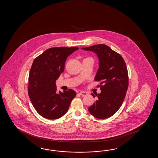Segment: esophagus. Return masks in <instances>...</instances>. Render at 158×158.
<instances>
[{"label":"esophagus","mask_w":158,"mask_h":158,"mask_svg":"<svg viewBox=\"0 0 158 158\" xmlns=\"http://www.w3.org/2000/svg\"><path fill=\"white\" fill-rule=\"evenodd\" d=\"M79 94H80V95H82V96H86V95H87V93H86V92H85V91H81Z\"/></svg>","instance_id":"34e87169"}]
</instances>
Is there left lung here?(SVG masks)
I'll use <instances>...</instances> for the list:
<instances>
[{
    "label": "left lung",
    "mask_w": 158,
    "mask_h": 158,
    "mask_svg": "<svg viewBox=\"0 0 158 158\" xmlns=\"http://www.w3.org/2000/svg\"><path fill=\"white\" fill-rule=\"evenodd\" d=\"M82 49L95 52L99 60L94 80L101 82L98 87L101 88V93L96 95L97 100L89 108V111L99 119L111 117L121 107L128 90L129 77L124 60L121 55L103 44Z\"/></svg>",
    "instance_id": "1"
}]
</instances>
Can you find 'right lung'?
I'll use <instances>...</instances> for the list:
<instances>
[{
    "label": "right lung",
    "mask_w": 158,
    "mask_h": 158,
    "mask_svg": "<svg viewBox=\"0 0 158 158\" xmlns=\"http://www.w3.org/2000/svg\"><path fill=\"white\" fill-rule=\"evenodd\" d=\"M77 47L48 48L33 61L29 75L27 92L37 112L48 119H57L67 113L76 95L72 89L57 93L55 81L64 70L68 56Z\"/></svg>",
    "instance_id": "add662e5"
}]
</instances>
